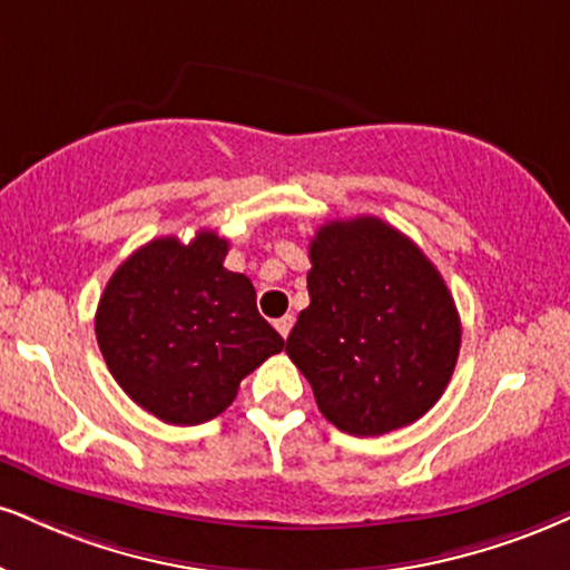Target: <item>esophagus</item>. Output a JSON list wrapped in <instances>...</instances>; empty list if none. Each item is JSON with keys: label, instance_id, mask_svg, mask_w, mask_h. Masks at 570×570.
Returning <instances> with one entry per match:
<instances>
[{"label": "esophagus", "instance_id": "esophagus-1", "mask_svg": "<svg viewBox=\"0 0 570 570\" xmlns=\"http://www.w3.org/2000/svg\"><path fill=\"white\" fill-rule=\"evenodd\" d=\"M273 326H276V332L286 340V337H289L292 326H294V315H289V313L281 315V318H276V324H273Z\"/></svg>", "mask_w": 570, "mask_h": 570}]
</instances>
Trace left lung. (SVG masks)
Wrapping results in <instances>:
<instances>
[{
	"instance_id": "8db88e82",
	"label": "left lung",
	"mask_w": 570,
	"mask_h": 570,
	"mask_svg": "<svg viewBox=\"0 0 570 570\" xmlns=\"http://www.w3.org/2000/svg\"><path fill=\"white\" fill-rule=\"evenodd\" d=\"M307 294L286 353L321 414L385 435L428 414L454 374L462 324L424 252L380 217L332 219L311 242Z\"/></svg>"
}]
</instances>
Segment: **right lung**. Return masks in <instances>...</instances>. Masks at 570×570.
Returning <instances> with one entry per match:
<instances>
[{"mask_svg": "<svg viewBox=\"0 0 570 570\" xmlns=\"http://www.w3.org/2000/svg\"><path fill=\"white\" fill-rule=\"evenodd\" d=\"M228 242L154 238L114 271L95 313L108 372L137 406L167 424H202L230 406L246 374L284 351L257 313L244 273L223 265Z\"/></svg>", "mask_w": 570, "mask_h": 570, "instance_id": "right-lung-1", "label": "right lung"}]
</instances>
